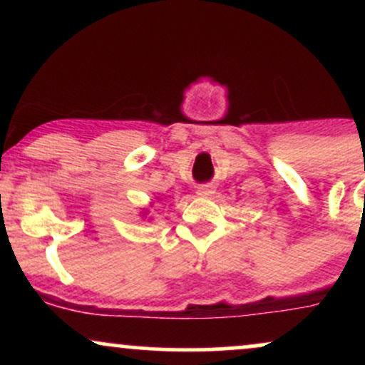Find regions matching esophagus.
<instances>
[{"mask_svg":"<svg viewBox=\"0 0 365 365\" xmlns=\"http://www.w3.org/2000/svg\"><path fill=\"white\" fill-rule=\"evenodd\" d=\"M211 194H215V187L209 185V183H206V185H200L199 188H197V195L209 197Z\"/></svg>","mask_w":365,"mask_h":365,"instance_id":"34e87169","label":"esophagus"}]
</instances>
